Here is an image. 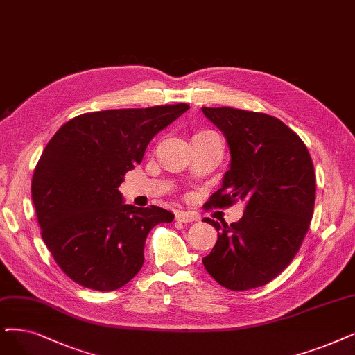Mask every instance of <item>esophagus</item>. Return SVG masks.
I'll list each match as a JSON object with an SVG mask.
<instances>
[{
	"label": "esophagus",
	"mask_w": 355,
	"mask_h": 355,
	"mask_svg": "<svg viewBox=\"0 0 355 355\" xmlns=\"http://www.w3.org/2000/svg\"><path fill=\"white\" fill-rule=\"evenodd\" d=\"M176 220L180 223H192V221L200 220V217H198V214H195V212H191V211H178Z\"/></svg>",
	"instance_id": "obj_1"
}]
</instances>
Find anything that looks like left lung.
Segmentation results:
<instances>
[{
  "mask_svg": "<svg viewBox=\"0 0 355 355\" xmlns=\"http://www.w3.org/2000/svg\"><path fill=\"white\" fill-rule=\"evenodd\" d=\"M202 112L224 134L232 155L207 205L246 202L243 217L230 225L204 218L218 239L202 263L225 288H257L284 271L303 243L316 198L313 163L300 137L274 116L233 107Z\"/></svg>",
  "mask_w": 355,
  "mask_h": 355,
  "instance_id": "obj_1",
  "label": "left lung"
}]
</instances>
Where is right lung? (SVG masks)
<instances>
[{"label":"right lung","instance_id":"right-lung-1","mask_svg":"<svg viewBox=\"0 0 355 355\" xmlns=\"http://www.w3.org/2000/svg\"><path fill=\"white\" fill-rule=\"evenodd\" d=\"M189 105L83 113L51 138L36 164L32 200L42 239L77 284L113 291L144 263L154 225L175 216L160 207L123 202V176L141 163L155 134Z\"/></svg>","mask_w":355,"mask_h":355}]
</instances>
